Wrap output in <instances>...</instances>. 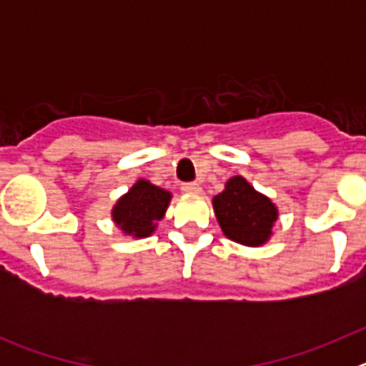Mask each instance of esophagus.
<instances>
[{"instance_id": "1", "label": "esophagus", "mask_w": 366, "mask_h": 366, "mask_svg": "<svg viewBox=\"0 0 366 366\" xmlns=\"http://www.w3.org/2000/svg\"><path fill=\"white\" fill-rule=\"evenodd\" d=\"M181 189L185 190V192H190V194L202 192V187H199V183H196V181H190V183H183V187H181Z\"/></svg>"}]
</instances>
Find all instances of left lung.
Here are the masks:
<instances>
[{
	"label": "left lung",
	"mask_w": 366,
	"mask_h": 366,
	"mask_svg": "<svg viewBox=\"0 0 366 366\" xmlns=\"http://www.w3.org/2000/svg\"><path fill=\"white\" fill-rule=\"evenodd\" d=\"M212 207L223 234L249 247L266 244L279 218L274 203L257 192L242 176L231 177L225 183L223 192L212 199Z\"/></svg>",
	"instance_id": "left-lung-1"
}]
</instances>
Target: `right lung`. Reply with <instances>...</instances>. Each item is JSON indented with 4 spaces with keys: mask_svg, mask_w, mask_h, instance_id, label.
I'll return each instance as SVG.
<instances>
[{
    "mask_svg": "<svg viewBox=\"0 0 366 366\" xmlns=\"http://www.w3.org/2000/svg\"><path fill=\"white\" fill-rule=\"evenodd\" d=\"M172 194L152 185L150 181H135L124 196L117 199L112 211V218L126 236L147 238L163 219Z\"/></svg>",
    "mask_w": 366,
    "mask_h": 366,
    "instance_id": "right-lung-1",
    "label": "right lung"
}]
</instances>
